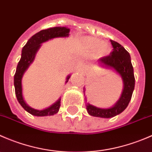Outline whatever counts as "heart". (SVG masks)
<instances>
[{
    "instance_id": "1",
    "label": "heart",
    "mask_w": 152,
    "mask_h": 152,
    "mask_svg": "<svg viewBox=\"0 0 152 152\" xmlns=\"http://www.w3.org/2000/svg\"><path fill=\"white\" fill-rule=\"evenodd\" d=\"M81 42L87 53H93L96 57H104L110 51V44L95 37L85 36L81 39Z\"/></svg>"
}]
</instances>
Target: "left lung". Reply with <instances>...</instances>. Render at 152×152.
I'll list each match as a JSON object with an SVG mask.
<instances>
[{"label": "left lung", "instance_id": "1", "mask_svg": "<svg viewBox=\"0 0 152 152\" xmlns=\"http://www.w3.org/2000/svg\"><path fill=\"white\" fill-rule=\"evenodd\" d=\"M110 42L113 47V52L109 56L99 59L98 63L101 67L111 69L120 75L124 84L121 96L118 102L110 108H100L89 103L86 104V109L90 115L104 118L115 117L126 108L134 91L135 80L129 52L118 42L113 40H110ZM85 92V88L84 87V93Z\"/></svg>", "mask_w": 152, "mask_h": 152}]
</instances>
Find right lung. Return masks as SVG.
<instances>
[{"mask_svg": "<svg viewBox=\"0 0 152 152\" xmlns=\"http://www.w3.org/2000/svg\"><path fill=\"white\" fill-rule=\"evenodd\" d=\"M69 32H70V28H67V27L60 26L53 27V28L42 30L33 35L23 48L21 58L18 62L16 72H15V76H14V85H15V95H16L18 102L26 111L31 114L32 115L42 117V116L53 115L56 114L59 112V107H60L61 99L59 98V100H57L53 104L44 110H36V109L29 107L26 103L23 96L22 78L23 76L24 73L26 71L31 64L34 60L36 53H37L39 48L41 47V44L42 42H46L49 39H53V38L67 37L69 36ZM70 77V75H68L67 76L65 83L68 82Z\"/></svg>", "mask_w": 152, "mask_h": 152, "instance_id": "add662e5", "label": "right lung"}]
</instances>
